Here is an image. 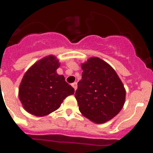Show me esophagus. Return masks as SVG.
I'll use <instances>...</instances> for the list:
<instances>
[{
    "label": "esophagus",
    "instance_id": "obj_1",
    "mask_svg": "<svg viewBox=\"0 0 153 153\" xmlns=\"http://www.w3.org/2000/svg\"><path fill=\"white\" fill-rule=\"evenodd\" d=\"M72 86L74 88V90H76L77 89V83H76V82H74V83H72Z\"/></svg>",
    "mask_w": 153,
    "mask_h": 153
}]
</instances>
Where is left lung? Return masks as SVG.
Returning <instances> with one entry per match:
<instances>
[{
  "mask_svg": "<svg viewBox=\"0 0 153 153\" xmlns=\"http://www.w3.org/2000/svg\"><path fill=\"white\" fill-rule=\"evenodd\" d=\"M82 79L75 97L80 113L95 123L112 120L123 107L126 90L113 67L99 57L81 64Z\"/></svg>",
  "mask_w": 153,
  "mask_h": 153,
  "instance_id": "left-lung-1",
  "label": "left lung"
}]
</instances>
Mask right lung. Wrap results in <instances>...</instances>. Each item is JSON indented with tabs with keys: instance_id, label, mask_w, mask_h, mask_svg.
Wrapping results in <instances>:
<instances>
[{
	"instance_id": "right-lung-1",
	"label": "right lung",
	"mask_w": 153,
	"mask_h": 153,
	"mask_svg": "<svg viewBox=\"0 0 153 153\" xmlns=\"http://www.w3.org/2000/svg\"><path fill=\"white\" fill-rule=\"evenodd\" d=\"M60 67L56 56L43 58L28 69L19 87V98L26 111L44 117L60 107L63 100L74 93V89L56 70Z\"/></svg>"
}]
</instances>
